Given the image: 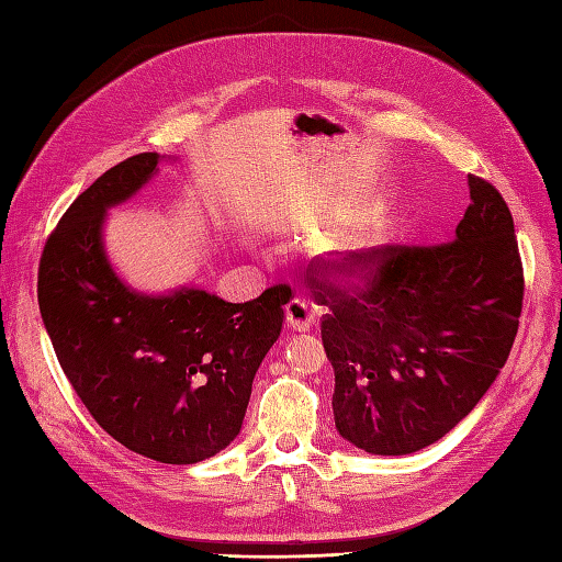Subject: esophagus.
<instances>
[{"label":"esophagus","instance_id":"1","mask_svg":"<svg viewBox=\"0 0 562 562\" xmlns=\"http://www.w3.org/2000/svg\"><path fill=\"white\" fill-rule=\"evenodd\" d=\"M284 316H288V326L292 330L306 333L314 324V306L306 300H292L288 308H284Z\"/></svg>","mask_w":562,"mask_h":562}]
</instances>
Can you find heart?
Here are the masks:
<instances>
[{
  "instance_id": "1",
  "label": "heart",
  "mask_w": 562,
  "mask_h": 562,
  "mask_svg": "<svg viewBox=\"0 0 562 562\" xmlns=\"http://www.w3.org/2000/svg\"><path fill=\"white\" fill-rule=\"evenodd\" d=\"M393 234L389 226L384 224H374L367 226V229H360L348 236H340L338 241H333V254L342 260L350 262H364L372 260L376 256L384 254V250L391 246Z\"/></svg>"
}]
</instances>
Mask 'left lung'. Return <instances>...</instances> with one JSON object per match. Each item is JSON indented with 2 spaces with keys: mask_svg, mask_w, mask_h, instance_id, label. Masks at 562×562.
Masks as SVG:
<instances>
[{
  "mask_svg": "<svg viewBox=\"0 0 562 562\" xmlns=\"http://www.w3.org/2000/svg\"><path fill=\"white\" fill-rule=\"evenodd\" d=\"M471 205L449 244L389 246L340 268L367 288H321V338L336 372L342 439L379 457L420 451L457 427L493 386L515 342L524 272L507 202L469 176Z\"/></svg>",
  "mask_w": 562,
  "mask_h": 562,
  "instance_id": "left-lung-1",
  "label": "left lung"
}]
</instances>
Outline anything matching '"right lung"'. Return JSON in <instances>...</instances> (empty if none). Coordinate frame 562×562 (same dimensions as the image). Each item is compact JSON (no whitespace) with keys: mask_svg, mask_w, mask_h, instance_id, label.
<instances>
[{"mask_svg":"<svg viewBox=\"0 0 562 562\" xmlns=\"http://www.w3.org/2000/svg\"><path fill=\"white\" fill-rule=\"evenodd\" d=\"M161 157L137 154L63 214L38 268V304L57 362L105 432L161 463H198L241 432L254 376L280 338L292 290L232 304L200 288L137 292L105 250L109 210L135 198Z\"/></svg>","mask_w":562,"mask_h":562,"instance_id":"add662e5","label":"right lung"}]
</instances>
